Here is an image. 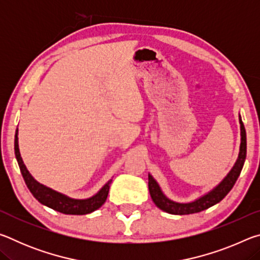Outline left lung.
I'll use <instances>...</instances> for the list:
<instances>
[{
    "mask_svg": "<svg viewBox=\"0 0 260 260\" xmlns=\"http://www.w3.org/2000/svg\"><path fill=\"white\" fill-rule=\"evenodd\" d=\"M239 121L241 129V143L239 156H237L235 164L232 167L230 172L227 173L226 177L217 186H214L212 189H210L209 191H206L202 196L197 197V199L190 202H177L171 200L161 190L159 183L156 181V179L150 173L148 174L149 191H150L151 199L157 208H159L164 212L178 215L197 213L219 203L231 191V189L234 186L237 178H239L246 157V133L241 116H239Z\"/></svg>",
    "mask_w": 260,
    "mask_h": 260,
    "instance_id": "left-lung-1",
    "label": "left lung"
}]
</instances>
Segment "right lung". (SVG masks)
Returning a JSON list of instances; mask_svg holds the SVG:
<instances>
[{"mask_svg": "<svg viewBox=\"0 0 260 260\" xmlns=\"http://www.w3.org/2000/svg\"><path fill=\"white\" fill-rule=\"evenodd\" d=\"M15 155L17 161H18L21 175H23L29 191L32 192V195L41 204L48 206V208L58 211V212L64 214L82 215L94 212L95 210L100 209L105 203V201H107L112 179H110L95 195L88 197V199H72V197L65 195V193L54 190V189L38 182L32 177V174L28 172L27 167L25 166L23 158L20 156L18 144V128L16 129L15 135Z\"/></svg>", "mask_w": 260, "mask_h": 260, "instance_id": "right-lung-1", "label": "right lung"}]
</instances>
